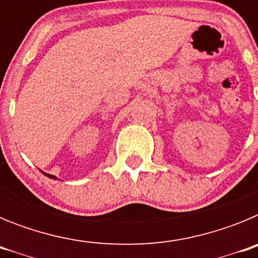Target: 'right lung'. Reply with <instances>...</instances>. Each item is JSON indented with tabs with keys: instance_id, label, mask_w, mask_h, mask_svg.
Listing matches in <instances>:
<instances>
[{
	"instance_id": "obj_1",
	"label": "right lung",
	"mask_w": 258,
	"mask_h": 258,
	"mask_svg": "<svg viewBox=\"0 0 258 258\" xmlns=\"http://www.w3.org/2000/svg\"><path fill=\"white\" fill-rule=\"evenodd\" d=\"M42 173H44V172H42ZM44 174H45V175H47V177H49V178H52V179H56V177H55V175L47 174V173H44Z\"/></svg>"
}]
</instances>
